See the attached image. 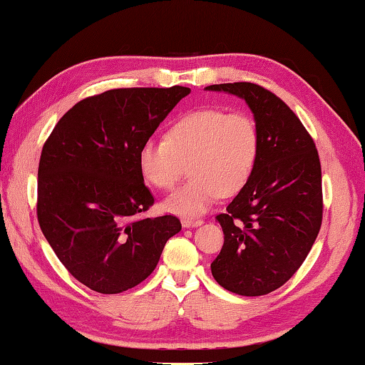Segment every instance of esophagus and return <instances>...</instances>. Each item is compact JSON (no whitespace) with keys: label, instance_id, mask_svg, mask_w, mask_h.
Here are the masks:
<instances>
[{"label":"esophagus","instance_id":"esophagus-1","mask_svg":"<svg viewBox=\"0 0 365 365\" xmlns=\"http://www.w3.org/2000/svg\"><path fill=\"white\" fill-rule=\"evenodd\" d=\"M182 225L185 228H193V227H200V225H202V220L201 218H183Z\"/></svg>","mask_w":365,"mask_h":365}]
</instances>
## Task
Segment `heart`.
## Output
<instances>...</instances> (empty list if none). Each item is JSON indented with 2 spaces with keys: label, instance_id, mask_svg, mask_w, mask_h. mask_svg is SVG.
I'll return each mask as SVG.
<instances>
[{
  "label": "heart",
  "instance_id": "obj_1",
  "mask_svg": "<svg viewBox=\"0 0 365 365\" xmlns=\"http://www.w3.org/2000/svg\"><path fill=\"white\" fill-rule=\"evenodd\" d=\"M260 156V130L246 111L205 107L188 111L170 125L168 138H148L138 150V169L153 187L169 191L191 180L165 201L178 215L204 214L218 197L235 196L254 175Z\"/></svg>",
  "mask_w": 365,
  "mask_h": 365
}]
</instances>
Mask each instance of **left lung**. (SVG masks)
I'll list each match as a JSON object with an SVG mask.
<instances>
[{
  "label": "left lung",
  "mask_w": 365,
  "mask_h": 365,
  "mask_svg": "<svg viewBox=\"0 0 365 365\" xmlns=\"http://www.w3.org/2000/svg\"><path fill=\"white\" fill-rule=\"evenodd\" d=\"M244 98L260 130V156L249 183L218 220L225 242L212 276L244 297L267 295L302 267L322 223L321 161L313 137L273 92L254 83L212 84Z\"/></svg>",
  "instance_id": "8db88e82"
}]
</instances>
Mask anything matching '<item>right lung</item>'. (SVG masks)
I'll return each mask as SVG.
<instances>
[{
	"label": "right lung",
	"mask_w": 365,
	"mask_h": 365,
	"mask_svg": "<svg viewBox=\"0 0 365 365\" xmlns=\"http://www.w3.org/2000/svg\"><path fill=\"white\" fill-rule=\"evenodd\" d=\"M190 88H123L83 98L46 140L38 165L36 215L68 273L98 294L147 279L175 215L147 218L155 197L138 169V150Z\"/></svg>",
	"instance_id": "obj_1"
}]
</instances>
